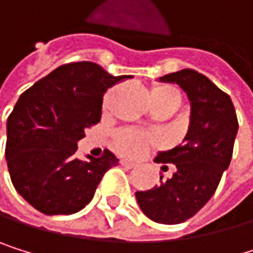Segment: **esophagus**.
<instances>
[{
	"instance_id": "esophagus-1",
	"label": "esophagus",
	"mask_w": 253,
	"mask_h": 253,
	"mask_svg": "<svg viewBox=\"0 0 253 253\" xmlns=\"http://www.w3.org/2000/svg\"><path fill=\"white\" fill-rule=\"evenodd\" d=\"M120 164L123 165V167H126V169H135V162H130V161H127V159H121L120 161Z\"/></svg>"
}]
</instances>
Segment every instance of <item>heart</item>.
Wrapping results in <instances>:
<instances>
[{
	"instance_id": "heart-1",
	"label": "heart",
	"mask_w": 253,
	"mask_h": 253,
	"mask_svg": "<svg viewBox=\"0 0 253 253\" xmlns=\"http://www.w3.org/2000/svg\"><path fill=\"white\" fill-rule=\"evenodd\" d=\"M150 98L152 100L171 98V100L180 101V92L177 88H174V86H171V84H156L150 92ZM152 142H153V139L149 135L138 132V130H133V129L121 130L115 138L117 149L123 155L132 156V158L141 156L145 150L149 149V145Z\"/></svg>"
}]
</instances>
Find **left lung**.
<instances>
[{
  "instance_id": "8db88e82",
  "label": "left lung",
  "mask_w": 253,
  "mask_h": 253,
  "mask_svg": "<svg viewBox=\"0 0 253 253\" xmlns=\"http://www.w3.org/2000/svg\"><path fill=\"white\" fill-rule=\"evenodd\" d=\"M158 80L176 83L187 94L190 126L182 144L159 152L155 158V162L162 164L161 170L167 167L165 164H173V176L147 191H136L135 196L150 220L177 225L193 217L212 197L231 164L238 121L231 97L203 74L182 70Z\"/></svg>"
}]
</instances>
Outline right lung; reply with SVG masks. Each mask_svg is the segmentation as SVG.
Masks as SVG:
<instances>
[{
	"mask_svg": "<svg viewBox=\"0 0 253 253\" xmlns=\"http://www.w3.org/2000/svg\"><path fill=\"white\" fill-rule=\"evenodd\" d=\"M132 76H112L94 62L56 68L27 89L7 120L5 161L15 190L46 214H74L92 200L103 174L118 164L76 156L84 129L101 118L103 95Z\"/></svg>",
	"mask_w": 253,
	"mask_h": 253,
	"instance_id": "1",
	"label": "right lung"
}]
</instances>
